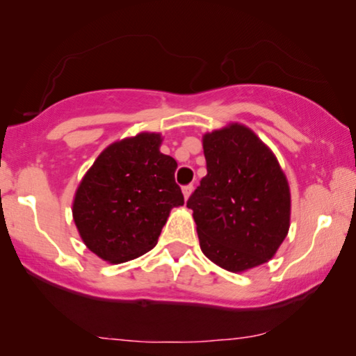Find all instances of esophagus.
I'll return each mask as SVG.
<instances>
[{
	"mask_svg": "<svg viewBox=\"0 0 356 356\" xmlns=\"http://www.w3.org/2000/svg\"><path fill=\"white\" fill-rule=\"evenodd\" d=\"M191 193H193V184H186V186H183L184 199H188L189 196H191Z\"/></svg>",
	"mask_w": 356,
	"mask_h": 356,
	"instance_id": "1",
	"label": "esophagus"
}]
</instances>
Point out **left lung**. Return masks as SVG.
I'll return each mask as SVG.
<instances>
[{"label":"left lung","instance_id":"obj_1","mask_svg":"<svg viewBox=\"0 0 356 356\" xmlns=\"http://www.w3.org/2000/svg\"><path fill=\"white\" fill-rule=\"evenodd\" d=\"M207 175L189 196L199 245L213 264L243 272L274 257L290 228V188L272 150L246 126L204 134Z\"/></svg>","mask_w":356,"mask_h":356}]
</instances>
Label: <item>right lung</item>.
I'll return each mask as SVG.
<instances>
[{
    "label": "right lung",
    "mask_w": 356,
    "mask_h": 356,
    "mask_svg": "<svg viewBox=\"0 0 356 356\" xmlns=\"http://www.w3.org/2000/svg\"><path fill=\"white\" fill-rule=\"evenodd\" d=\"M162 136L140 133L108 145L84 175L72 217L86 246L104 261L126 262L157 245L170 211L183 206L177 160Z\"/></svg>",
    "instance_id": "add662e5"
}]
</instances>
